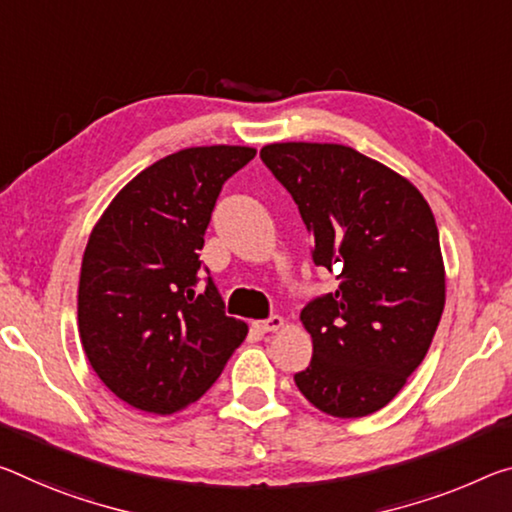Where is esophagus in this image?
Segmentation results:
<instances>
[{
	"label": "esophagus",
	"mask_w": 512,
	"mask_h": 512,
	"mask_svg": "<svg viewBox=\"0 0 512 512\" xmlns=\"http://www.w3.org/2000/svg\"><path fill=\"white\" fill-rule=\"evenodd\" d=\"M255 328L259 332H275V330L285 328V319L275 314V316H271V319H266V321H255Z\"/></svg>",
	"instance_id": "obj_1"
}]
</instances>
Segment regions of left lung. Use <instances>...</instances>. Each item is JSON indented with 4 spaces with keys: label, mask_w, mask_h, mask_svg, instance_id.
<instances>
[{
    "label": "left lung",
    "mask_w": 512,
    "mask_h": 512,
    "mask_svg": "<svg viewBox=\"0 0 512 512\" xmlns=\"http://www.w3.org/2000/svg\"><path fill=\"white\" fill-rule=\"evenodd\" d=\"M259 157L298 205L314 264L339 280L300 312L314 355L296 385L330 417H367L408 383L442 319L435 216L408 177L348 145L269 143Z\"/></svg>",
    "instance_id": "8db88e82"
}]
</instances>
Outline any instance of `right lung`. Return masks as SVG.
<instances>
[{"label":"right lung","mask_w":512,"mask_h":512,"mask_svg":"<svg viewBox=\"0 0 512 512\" xmlns=\"http://www.w3.org/2000/svg\"><path fill=\"white\" fill-rule=\"evenodd\" d=\"M255 154L248 145L168 154L93 225L79 273V339L97 378L136 410L173 415L198 401L248 335V323L223 312L212 280L198 289V250L223 182Z\"/></svg>","instance_id":"obj_1"}]
</instances>
